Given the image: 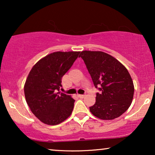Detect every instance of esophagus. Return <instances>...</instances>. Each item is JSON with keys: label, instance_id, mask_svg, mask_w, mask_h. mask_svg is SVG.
Returning <instances> with one entry per match:
<instances>
[{"label": "esophagus", "instance_id": "obj_1", "mask_svg": "<svg viewBox=\"0 0 155 155\" xmlns=\"http://www.w3.org/2000/svg\"><path fill=\"white\" fill-rule=\"evenodd\" d=\"M78 97H79L80 98H84V97H85V94H78Z\"/></svg>", "mask_w": 155, "mask_h": 155}]
</instances>
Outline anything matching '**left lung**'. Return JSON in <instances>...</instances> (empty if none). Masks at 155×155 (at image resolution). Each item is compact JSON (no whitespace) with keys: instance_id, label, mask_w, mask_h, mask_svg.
<instances>
[{"instance_id":"obj_1","label":"left lung","mask_w":155,"mask_h":155,"mask_svg":"<svg viewBox=\"0 0 155 155\" xmlns=\"http://www.w3.org/2000/svg\"><path fill=\"white\" fill-rule=\"evenodd\" d=\"M83 59L96 88V102L90 107L93 115L102 120L119 117L130 107L134 94L132 78L126 67L102 51H83Z\"/></svg>"}]
</instances>
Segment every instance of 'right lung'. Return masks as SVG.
I'll use <instances>...</instances> for the list:
<instances>
[{"instance_id": "right-lung-1", "label": "right lung", "mask_w": 155, "mask_h": 155, "mask_svg": "<svg viewBox=\"0 0 155 155\" xmlns=\"http://www.w3.org/2000/svg\"><path fill=\"white\" fill-rule=\"evenodd\" d=\"M80 53H51L40 59L29 72L24 87L25 99L31 112L44 124L58 125L72 114L75 100L59 90L63 76Z\"/></svg>"}]
</instances>
